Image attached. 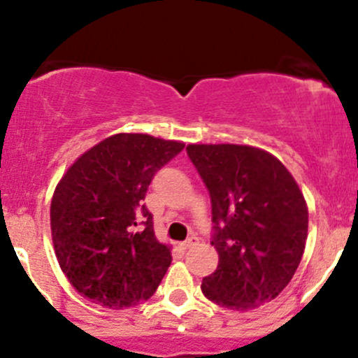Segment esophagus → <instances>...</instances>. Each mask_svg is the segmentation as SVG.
Here are the masks:
<instances>
[{
  "label": "esophagus",
  "mask_w": 358,
  "mask_h": 358,
  "mask_svg": "<svg viewBox=\"0 0 358 358\" xmlns=\"http://www.w3.org/2000/svg\"><path fill=\"white\" fill-rule=\"evenodd\" d=\"M196 237H190V239H187L185 242H182V244H180V248L182 249H190V248H193V245L196 244Z\"/></svg>",
  "instance_id": "34e87169"
}]
</instances>
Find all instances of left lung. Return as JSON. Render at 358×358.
<instances>
[{"instance_id":"obj_1","label":"left lung","mask_w":358,"mask_h":358,"mask_svg":"<svg viewBox=\"0 0 358 358\" xmlns=\"http://www.w3.org/2000/svg\"><path fill=\"white\" fill-rule=\"evenodd\" d=\"M212 202L215 273L202 293L248 311L274 299L296 273L308 236L305 196L268 151L241 145H188Z\"/></svg>"}]
</instances>
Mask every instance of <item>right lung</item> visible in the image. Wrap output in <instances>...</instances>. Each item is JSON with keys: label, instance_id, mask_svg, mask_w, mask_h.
<instances>
[{"label": "right lung", "instance_id": "add662e5", "mask_svg": "<svg viewBox=\"0 0 358 358\" xmlns=\"http://www.w3.org/2000/svg\"><path fill=\"white\" fill-rule=\"evenodd\" d=\"M183 148L150 134H114L85 151L57 185L53 248L82 296L113 310L153 296L171 252L156 241L143 200L156 171Z\"/></svg>", "mask_w": 358, "mask_h": 358}]
</instances>
